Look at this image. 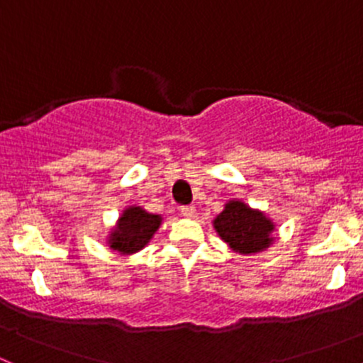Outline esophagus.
I'll list each match as a JSON object with an SVG mask.
<instances>
[{"label": "esophagus", "instance_id": "obj_1", "mask_svg": "<svg viewBox=\"0 0 363 363\" xmlns=\"http://www.w3.org/2000/svg\"><path fill=\"white\" fill-rule=\"evenodd\" d=\"M181 214L186 216V218H191V216L195 214V207H193V205H182Z\"/></svg>", "mask_w": 363, "mask_h": 363}]
</instances>
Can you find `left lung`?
Here are the masks:
<instances>
[{
	"label": "left lung",
	"mask_w": 363,
	"mask_h": 363,
	"mask_svg": "<svg viewBox=\"0 0 363 363\" xmlns=\"http://www.w3.org/2000/svg\"><path fill=\"white\" fill-rule=\"evenodd\" d=\"M214 228L233 251L242 255L259 252L272 242L270 219L242 202L226 203L225 211L214 219Z\"/></svg>",
	"instance_id": "left-lung-1"
}]
</instances>
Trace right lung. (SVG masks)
<instances>
[{
	"label": "right lung",
	"mask_w": 363,
	"mask_h": 363,
	"mask_svg": "<svg viewBox=\"0 0 363 363\" xmlns=\"http://www.w3.org/2000/svg\"><path fill=\"white\" fill-rule=\"evenodd\" d=\"M160 223L158 214H149L140 207L126 208L111 233V247L123 255L140 251L160 228Z\"/></svg>",
	"instance_id": "obj_1"
}]
</instances>
